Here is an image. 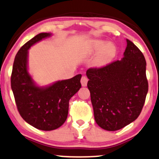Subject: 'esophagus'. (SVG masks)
I'll list each match as a JSON object with an SVG mask.
<instances>
[{"instance_id": "esophagus-1", "label": "esophagus", "mask_w": 159, "mask_h": 159, "mask_svg": "<svg viewBox=\"0 0 159 159\" xmlns=\"http://www.w3.org/2000/svg\"><path fill=\"white\" fill-rule=\"evenodd\" d=\"M88 81H89V79H88L86 76H82L80 82H81V84H82V85H83V86H86Z\"/></svg>"}]
</instances>
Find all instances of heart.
<instances>
[{
    "label": "heart",
    "mask_w": 159,
    "mask_h": 159,
    "mask_svg": "<svg viewBox=\"0 0 159 159\" xmlns=\"http://www.w3.org/2000/svg\"><path fill=\"white\" fill-rule=\"evenodd\" d=\"M104 43L102 42H97L94 44L93 49L95 51H98L103 46ZM116 53V47L112 43H108L103 47L100 54H99L98 59H97L96 62L99 65H102L107 64L109 62Z\"/></svg>",
    "instance_id": "1"
}]
</instances>
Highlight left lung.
I'll return each instance as SVG.
<instances>
[{
    "mask_svg": "<svg viewBox=\"0 0 159 159\" xmlns=\"http://www.w3.org/2000/svg\"><path fill=\"white\" fill-rule=\"evenodd\" d=\"M124 57L86 71L94 119L99 126L116 131L138 118L144 105L148 81L142 52L126 39Z\"/></svg>",
    "mask_w": 159,
    "mask_h": 159,
    "instance_id": "1",
    "label": "left lung"
}]
</instances>
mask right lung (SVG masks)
Masks as SVG:
<instances>
[{"instance_id": "1", "label": "right lung", "mask_w": 159, "mask_h": 159, "mask_svg": "<svg viewBox=\"0 0 159 159\" xmlns=\"http://www.w3.org/2000/svg\"><path fill=\"white\" fill-rule=\"evenodd\" d=\"M50 35L39 33L24 44L15 57L11 74V87L20 115L31 126L44 131L56 129L64 124L69 100L81 88V74L44 89L35 85L27 72V50Z\"/></svg>"}]
</instances>
